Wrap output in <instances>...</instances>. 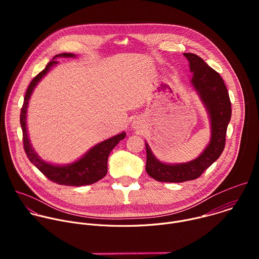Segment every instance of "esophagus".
Returning a JSON list of instances; mask_svg holds the SVG:
<instances>
[{"label":"esophagus","instance_id":"esophagus-1","mask_svg":"<svg viewBox=\"0 0 259 259\" xmlns=\"http://www.w3.org/2000/svg\"><path fill=\"white\" fill-rule=\"evenodd\" d=\"M133 126H134V128H135V129H138V128H140V124H139V123H135Z\"/></svg>","mask_w":259,"mask_h":259}]
</instances>
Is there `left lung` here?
Masks as SVG:
<instances>
[{"label": "left lung", "instance_id": "left-lung-1", "mask_svg": "<svg viewBox=\"0 0 259 259\" xmlns=\"http://www.w3.org/2000/svg\"><path fill=\"white\" fill-rule=\"evenodd\" d=\"M183 55L190 61V67L194 73L192 83L210 115L212 126L211 141L199 158L178 165L161 163L154 157L149 145L145 143V170L151 177L160 182H183L200 177L223 154L226 145L227 129L232 117L229 92L219 73L198 55L193 53H184Z\"/></svg>", "mask_w": 259, "mask_h": 259}]
</instances>
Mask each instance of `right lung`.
Here are the masks:
<instances>
[{"label":"right lung","mask_w":259,"mask_h":259,"mask_svg":"<svg viewBox=\"0 0 259 259\" xmlns=\"http://www.w3.org/2000/svg\"><path fill=\"white\" fill-rule=\"evenodd\" d=\"M57 56L72 57L75 55L71 53H62V54L56 55L55 57ZM56 63L57 61L51 60L46 65V67L32 79V81L29 83L27 87L23 104L21 107V112H20V125L22 129V141H23L24 152L28 160L30 161V163H32L52 182L61 184V186H69V187L89 186V184L97 182L98 180H100L106 175L108 155L110 152H112L114 147L119 143V141L125 138V133L123 132L117 136H114L112 138L106 139L98 143L97 145L92 147V149L79 161L67 166L61 167V166L50 165L39 158V156L36 155L34 151L31 149V145L27 137L26 121H25L26 108H27L30 94L34 86L49 71L51 66H53Z\"/></svg>","instance_id":"obj_1"}]
</instances>
